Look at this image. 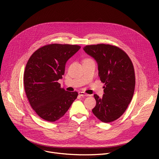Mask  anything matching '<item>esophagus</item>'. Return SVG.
Listing matches in <instances>:
<instances>
[{"label":"esophagus","mask_w":159,"mask_h":159,"mask_svg":"<svg viewBox=\"0 0 159 159\" xmlns=\"http://www.w3.org/2000/svg\"><path fill=\"white\" fill-rule=\"evenodd\" d=\"M79 95H80V96H86V97H88V96L89 95L86 93L85 92H83V91H79Z\"/></svg>","instance_id":"34e87169"}]
</instances>
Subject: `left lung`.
<instances>
[{"label":"left lung","instance_id":"left-lung-1","mask_svg":"<svg viewBox=\"0 0 159 159\" xmlns=\"http://www.w3.org/2000/svg\"><path fill=\"white\" fill-rule=\"evenodd\" d=\"M84 50L98 64V76L104 83L102 97L95 94L92 112L103 122L117 119L126 110L133 96L135 75L133 63L120 48L104 44L88 45Z\"/></svg>","mask_w":159,"mask_h":159}]
</instances>
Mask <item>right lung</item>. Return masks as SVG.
<instances>
[{
  "label": "right lung",
  "mask_w": 159,
  "mask_h": 159,
  "mask_svg": "<svg viewBox=\"0 0 159 159\" xmlns=\"http://www.w3.org/2000/svg\"><path fill=\"white\" fill-rule=\"evenodd\" d=\"M78 45L51 44L39 48L30 57L24 73L25 92L30 106L44 120L55 122L69 110L77 91L61 87L65 65L80 49Z\"/></svg>",
  "instance_id": "add662e5"
}]
</instances>
